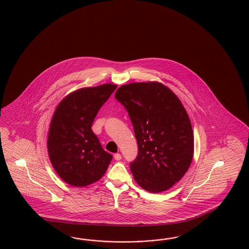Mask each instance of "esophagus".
<instances>
[{
	"instance_id": "1",
	"label": "esophagus",
	"mask_w": 249,
	"mask_h": 249,
	"mask_svg": "<svg viewBox=\"0 0 249 249\" xmlns=\"http://www.w3.org/2000/svg\"><path fill=\"white\" fill-rule=\"evenodd\" d=\"M114 159L116 160H121V155L120 153H116V154H114Z\"/></svg>"
}]
</instances>
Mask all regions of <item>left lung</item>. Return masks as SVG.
Masks as SVG:
<instances>
[{
	"label": "left lung",
	"mask_w": 249,
	"mask_h": 249,
	"mask_svg": "<svg viewBox=\"0 0 249 249\" xmlns=\"http://www.w3.org/2000/svg\"><path fill=\"white\" fill-rule=\"evenodd\" d=\"M116 100L128 111L139 152L130 169L136 182L151 193L179 181L191 164L194 136L188 113L175 93L157 81L119 88Z\"/></svg>",
	"instance_id": "1"
}]
</instances>
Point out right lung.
I'll return each instance as SVG.
<instances>
[{"instance_id":"right-lung-1","label":"right lung","mask_w":249,"mask_h":249,"mask_svg":"<svg viewBox=\"0 0 249 249\" xmlns=\"http://www.w3.org/2000/svg\"><path fill=\"white\" fill-rule=\"evenodd\" d=\"M114 84L82 88L66 96L54 111L49 128L50 160L63 181L86 187L105 174L112 155L106 152L91 126Z\"/></svg>"}]
</instances>
